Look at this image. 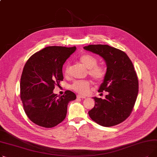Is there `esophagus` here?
I'll return each mask as SVG.
<instances>
[{
    "label": "esophagus",
    "mask_w": 157,
    "mask_h": 157,
    "mask_svg": "<svg viewBox=\"0 0 157 157\" xmlns=\"http://www.w3.org/2000/svg\"><path fill=\"white\" fill-rule=\"evenodd\" d=\"M77 98H86V96H84V95H77Z\"/></svg>",
    "instance_id": "obj_1"
}]
</instances>
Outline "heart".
I'll return each mask as SVG.
<instances>
[{
  "label": "heart",
  "instance_id": "obj_1",
  "mask_svg": "<svg viewBox=\"0 0 157 157\" xmlns=\"http://www.w3.org/2000/svg\"><path fill=\"white\" fill-rule=\"evenodd\" d=\"M80 62L86 68L88 69V74L94 79L97 81H101L105 76V69L102 66L97 65V59L91 55L86 54L80 57ZM69 66L67 65L65 69V74H67ZM72 88L76 92L85 95L90 91V82L88 80H78L72 85Z\"/></svg>",
  "mask_w": 157,
  "mask_h": 157
}]
</instances>
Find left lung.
I'll return each mask as SVG.
<instances>
[{
    "label": "left lung",
    "mask_w": 157,
    "mask_h": 157,
    "mask_svg": "<svg viewBox=\"0 0 157 157\" xmlns=\"http://www.w3.org/2000/svg\"><path fill=\"white\" fill-rule=\"evenodd\" d=\"M86 51L101 56L107 69L98 92H108L105 99L93 97L95 106L88 111L90 117L104 127L117 125L130 114L138 94L139 83L132 62L127 55L106 44L83 47Z\"/></svg>",
    "instance_id": "1"
}]
</instances>
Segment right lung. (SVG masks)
<instances>
[{
    "mask_svg": "<svg viewBox=\"0 0 157 157\" xmlns=\"http://www.w3.org/2000/svg\"><path fill=\"white\" fill-rule=\"evenodd\" d=\"M76 49V46H48L32 55L25 65L21 99L25 112L35 124L46 128L59 124L65 118L68 104L76 98L70 90L61 97L53 92L63 80V63Z\"/></svg>",
    "mask_w": 157,
    "mask_h": 157,
    "instance_id": "1",
    "label": "right lung"
}]
</instances>
